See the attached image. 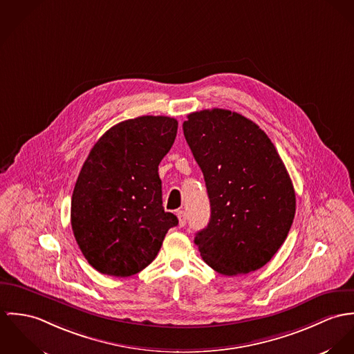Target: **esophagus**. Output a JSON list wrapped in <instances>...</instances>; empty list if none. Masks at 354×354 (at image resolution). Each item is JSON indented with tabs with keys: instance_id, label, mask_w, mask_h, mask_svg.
<instances>
[{
	"instance_id": "esophagus-1",
	"label": "esophagus",
	"mask_w": 354,
	"mask_h": 354,
	"mask_svg": "<svg viewBox=\"0 0 354 354\" xmlns=\"http://www.w3.org/2000/svg\"><path fill=\"white\" fill-rule=\"evenodd\" d=\"M176 216H178V220H179V227H185V225H186V221H187L185 210H178V212H176Z\"/></svg>"
}]
</instances>
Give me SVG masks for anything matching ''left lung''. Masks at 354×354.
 <instances>
[{
	"label": "left lung",
	"mask_w": 354,
	"mask_h": 354,
	"mask_svg": "<svg viewBox=\"0 0 354 354\" xmlns=\"http://www.w3.org/2000/svg\"><path fill=\"white\" fill-rule=\"evenodd\" d=\"M183 133L202 169L210 220L194 237L217 273L265 266L285 241L296 212L289 174L268 134L230 110L192 113Z\"/></svg>",
	"instance_id": "obj_1"
}]
</instances>
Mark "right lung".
<instances>
[{
    "label": "right lung",
    "mask_w": 354,
    "mask_h": 354,
    "mask_svg": "<svg viewBox=\"0 0 354 354\" xmlns=\"http://www.w3.org/2000/svg\"><path fill=\"white\" fill-rule=\"evenodd\" d=\"M178 120L145 115L107 130L85 160L72 196L71 223L88 263L102 274L130 277L156 258L178 218L164 212L158 164Z\"/></svg>",
    "instance_id": "right-lung-1"
}]
</instances>
